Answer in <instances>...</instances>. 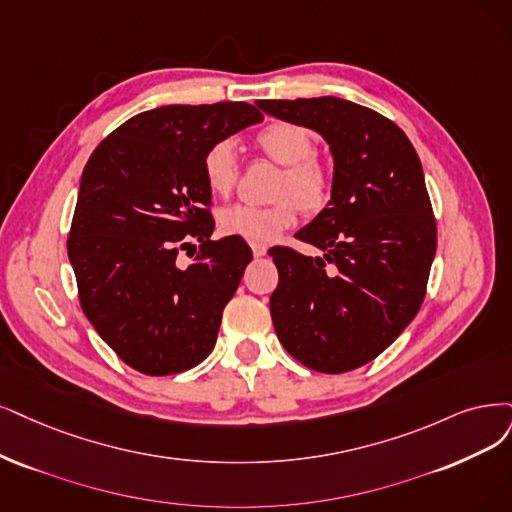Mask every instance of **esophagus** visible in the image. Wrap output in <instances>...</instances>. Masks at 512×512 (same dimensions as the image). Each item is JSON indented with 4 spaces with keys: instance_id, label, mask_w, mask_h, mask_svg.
Segmentation results:
<instances>
[{
    "instance_id": "1",
    "label": "esophagus",
    "mask_w": 512,
    "mask_h": 512,
    "mask_svg": "<svg viewBox=\"0 0 512 512\" xmlns=\"http://www.w3.org/2000/svg\"><path fill=\"white\" fill-rule=\"evenodd\" d=\"M251 251H253L255 257H263V255L268 253V246L261 244V242H253V244H251Z\"/></svg>"
}]
</instances>
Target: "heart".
<instances>
[{"label": "heart", "instance_id": "b5f03b06", "mask_svg": "<svg viewBox=\"0 0 512 512\" xmlns=\"http://www.w3.org/2000/svg\"><path fill=\"white\" fill-rule=\"evenodd\" d=\"M257 147L276 164L285 166L278 194L285 198L272 206L232 204L219 213V227L227 236L251 242H270L297 219V204L304 211H318L329 200L331 179L325 164L314 158V137L293 122H272L255 137ZM206 187L215 196H227L238 179V158L232 141H217L202 158Z\"/></svg>", "mask_w": 512, "mask_h": 512}]
</instances>
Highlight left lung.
Segmentation results:
<instances>
[{
	"instance_id": "1",
	"label": "left lung",
	"mask_w": 512,
	"mask_h": 512,
	"mask_svg": "<svg viewBox=\"0 0 512 512\" xmlns=\"http://www.w3.org/2000/svg\"><path fill=\"white\" fill-rule=\"evenodd\" d=\"M263 113L318 132L333 158L331 200L295 234L323 253L274 246V329L310 369L344 373L382 354L418 314L437 225L422 162L380 113L337 97L257 101Z\"/></svg>"
}]
</instances>
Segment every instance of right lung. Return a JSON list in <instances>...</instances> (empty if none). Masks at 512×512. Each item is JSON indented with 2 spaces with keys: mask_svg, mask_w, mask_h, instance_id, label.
Segmentation results:
<instances>
[{
  "mask_svg": "<svg viewBox=\"0 0 512 512\" xmlns=\"http://www.w3.org/2000/svg\"><path fill=\"white\" fill-rule=\"evenodd\" d=\"M249 103L164 105L124 122L92 151L67 251L90 325L126 365L170 375L198 365L253 257L238 236L211 240L202 158L261 122ZM198 237L187 269L179 248Z\"/></svg>",
  "mask_w": 512,
  "mask_h": 512,
  "instance_id": "right-lung-1",
  "label": "right lung"
}]
</instances>
